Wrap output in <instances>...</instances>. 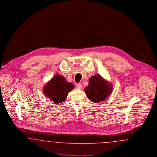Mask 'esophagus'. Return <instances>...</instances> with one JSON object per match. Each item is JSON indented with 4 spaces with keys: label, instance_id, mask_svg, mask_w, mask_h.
<instances>
[{
    "label": "esophagus",
    "instance_id": "obj_1",
    "mask_svg": "<svg viewBox=\"0 0 157 157\" xmlns=\"http://www.w3.org/2000/svg\"><path fill=\"white\" fill-rule=\"evenodd\" d=\"M76 87H77L78 89H81L82 88V86L81 83H78L76 85Z\"/></svg>",
    "mask_w": 157,
    "mask_h": 157
}]
</instances>
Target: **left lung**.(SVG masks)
I'll list each match as a JSON object with an SVG mask.
<instances>
[{
  "label": "left lung",
  "instance_id": "left-lung-1",
  "mask_svg": "<svg viewBox=\"0 0 157 157\" xmlns=\"http://www.w3.org/2000/svg\"><path fill=\"white\" fill-rule=\"evenodd\" d=\"M112 84L99 74L91 76L89 85L85 88L87 98L94 103L104 101L110 95L113 90Z\"/></svg>",
  "mask_w": 157,
  "mask_h": 157
}]
</instances>
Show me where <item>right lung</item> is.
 <instances>
[{"instance_id": "1", "label": "right lung", "mask_w": 157, "mask_h": 157, "mask_svg": "<svg viewBox=\"0 0 157 157\" xmlns=\"http://www.w3.org/2000/svg\"><path fill=\"white\" fill-rule=\"evenodd\" d=\"M73 83L68 82L64 76L56 74L43 87L45 96L56 104L63 102L70 92L74 89Z\"/></svg>"}]
</instances>
